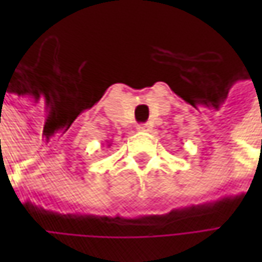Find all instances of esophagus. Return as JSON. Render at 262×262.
Segmentation results:
<instances>
[{
    "instance_id": "esophagus-1",
    "label": "esophagus",
    "mask_w": 262,
    "mask_h": 262,
    "mask_svg": "<svg viewBox=\"0 0 262 262\" xmlns=\"http://www.w3.org/2000/svg\"><path fill=\"white\" fill-rule=\"evenodd\" d=\"M138 130H139V132H150V130H151V126H150V124H139V126H138Z\"/></svg>"
}]
</instances>
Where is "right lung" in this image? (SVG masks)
Here are the masks:
<instances>
[{"label": "right lung", "mask_w": 262, "mask_h": 262, "mask_svg": "<svg viewBox=\"0 0 262 262\" xmlns=\"http://www.w3.org/2000/svg\"><path fill=\"white\" fill-rule=\"evenodd\" d=\"M106 144H107V147H111V144H112V142H109V141H106Z\"/></svg>", "instance_id": "obj_1"}]
</instances>
